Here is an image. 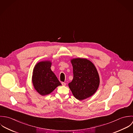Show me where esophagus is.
Instances as JSON below:
<instances>
[{
	"mask_svg": "<svg viewBox=\"0 0 133 133\" xmlns=\"http://www.w3.org/2000/svg\"><path fill=\"white\" fill-rule=\"evenodd\" d=\"M62 85L63 86H65L66 85V83H65V82H62Z\"/></svg>",
	"mask_w": 133,
	"mask_h": 133,
	"instance_id": "1",
	"label": "esophagus"
}]
</instances>
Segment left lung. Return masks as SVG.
<instances>
[{
	"label": "left lung",
	"mask_w": 133,
	"mask_h": 133,
	"mask_svg": "<svg viewBox=\"0 0 133 133\" xmlns=\"http://www.w3.org/2000/svg\"><path fill=\"white\" fill-rule=\"evenodd\" d=\"M74 78L68 84L74 97L79 100L92 96L97 90L100 78L94 64L86 58H77L71 60Z\"/></svg>",
	"instance_id": "1"
}]
</instances>
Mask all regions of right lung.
Returning a JSON list of instances; mask_svg holds the SVG:
<instances>
[{"label":"right lung","instance_id":"1","mask_svg":"<svg viewBox=\"0 0 133 133\" xmlns=\"http://www.w3.org/2000/svg\"><path fill=\"white\" fill-rule=\"evenodd\" d=\"M50 61H43L35 66L32 76V83L35 89L41 95L52 92L61 83L51 69Z\"/></svg>","mask_w":133,"mask_h":133}]
</instances>
